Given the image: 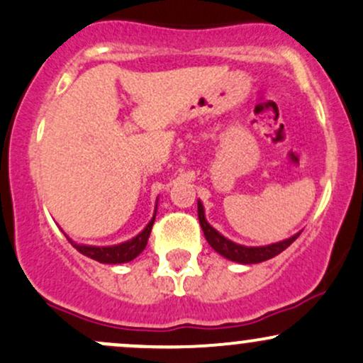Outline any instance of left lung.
<instances>
[{
	"instance_id": "8db88e82",
	"label": "left lung",
	"mask_w": 363,
	"mask_h": 363,
	"mask_svg": "<svg viewBox=\"0 0 363 363\" xmlns=\"http://www.w3.org/2000/svg\"><path fill=\"white\" fill-rule=\"evenodd\" d=\"M198 218H200V225L203 229V234H205L206 241L218 255L227 258L230 262H236V264L250 265V264H260V262L269 260V258H274L276 255L282 253L286 248H288L291 242L296 240L301 234L296 233L293 234L288 240H282L279 242H272V245L267 246H242L238 245V242L227 240V238L222 236L217 229H213L212 225L206 222L205 218V208H203V203L198 200Z\"/></svg>"
}]
</instances>
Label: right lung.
<instances>
[{
  "mask_svg": "<svg viewBox=\"0 0 363 363\" xmlns=\"http://www.w3.org/2000/svg\"><path fill=\"white\" fill-rule=\"evenodd\" d=\"M155 217H157V208H155L153 218L148 222V225H146L138 236H134L133 240L121 242V245L89 246V245H77V242L72 241L70 238H67V240L72 242V246H74L79 253L93 258V260L99 262V264H127V262L134 260V258H136L138 255L146 248V242H148Z\"/></svg>",
  "mask_w": 363,
  "mask_h": 363,
  "instance_id": "right-lung-1",
  "label": "right lung"
}]
</instances>
